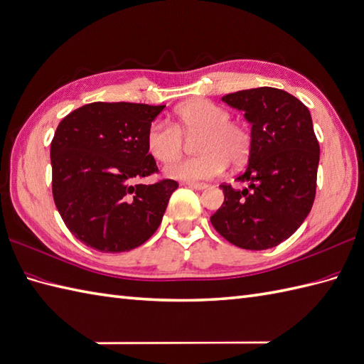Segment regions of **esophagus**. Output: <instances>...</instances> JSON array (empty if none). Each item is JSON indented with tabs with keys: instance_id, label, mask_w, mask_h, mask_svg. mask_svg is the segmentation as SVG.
<instances>
[{
	"instance_id": "esophagus-1",
	"label": "esophagus",
	"mask_w": 364,
	"mask_h": 364,
	"mask_svg": "<svg viewBox=\"0 0 364 364\" xmlns=\"http://www.w3.org/2000/svg\"><path fill=\"white\" fill-rule=\"evenodd\" d=\"M189 186V188H192V189H197V191H203V189H206L208 188V184L206 183H193V181H189V183H186Z\"/></svg>"
}]
</instances>
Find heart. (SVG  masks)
<instances>
[{
	"label": "heart",
	"mask_w": 364,
	"mask_h": 364,
	"mask_svg": "<svg viewBox=\"0 0 364 364\" xmlns=\"http://www.w3.org/2000/svg\"><path fill=\"white\" fill-rule=\"evenodd\" d=\"M223 107L208 99H192L175 109V125L154 121L146 133L149 154L161 163H171L182 153V134L200 133L198 149L202 154L166 167L168 178L181 181L213 180L220 176L230 161L242 166L251 154V133L232 122Z\"/></svg>",
	"instance_id": "b5f03b06"
}]
</instances>
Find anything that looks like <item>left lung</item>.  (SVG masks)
Segmentation results:
<instances>
[{
	"instance_id": "left-lung-1",
	"label": "left lung",
	"mask_w": 364,
	"mask_h": 364,
	"mask_svg": "<svg viewBox=\"0 0 364 364\" xmlns=\"http://www.w3.org/2000/svg\"><path fill=\"white\" fill-rule=\"evenodd\" d=\"M251 124V154L237 181L222 184V208L210 217L217 232L243 250H268L306 220L316 193L319 144L309 108L290 92L260 87L222 97Z\"/></svg>"
}]
</instances>
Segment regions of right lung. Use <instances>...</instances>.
Returning <instances> with one entry per match:
<instances>
[{"label": "right lung", "mask_w": 364, "mask_h": 364, "mask_svg": "<svg viewBox=\"0 0 364 364\" xmlns=\"http://www.w3.org/2000/svg\"><path fill=\"white\" fill-rule=\"evenodd\" d=\"M164 107L92 102L58 124L50 142L53 196L68 230L87 247L130 251L161 223L178 183L133 181L158 171L146 133Z\"/></svg>", "instance_id": "right-lung-1"}]
</instances>
